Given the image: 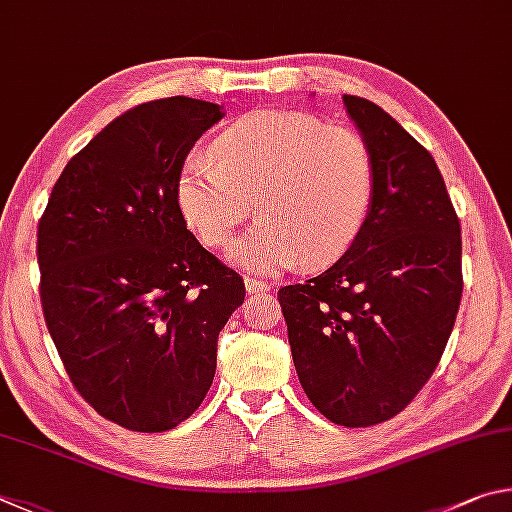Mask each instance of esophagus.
Masks as SVG:
<instances>
[{"label": "esophagus", "mask_w": 512, "mask_h": 512, "mask_svg": "<svg viewBox=\"0 0 512 512\" xmlns=\"http://www.w3.org/2000/svg\"><path fill=\"white\" fill-rule=\"evenodd\" d=\"M245 288L249 294H265L270 292V283L256 279V276H245Z\"/></svg>", "instance_id": "obj_1"}]
</instances>
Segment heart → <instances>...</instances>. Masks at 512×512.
Here are the masks:
<instances>
[{
    "mask_svg": "<svg viewBox=\"0 0 512 512\" xmlns=\"http://www.w3.org/2000/svg\"><path fill=\"white\" fill-rule=\"evenodd\" d=\"M211 157H188L175 179V202L204 247L222 249L249 218L233 261L258 274L326 265L344 254L369 220L375 159L360 132L326 125L315 114L263 110L215 137Z\"/></svg>",
    "mask_w": 512,
    "mask_h": 512,
    "instance_id": "obj_1",
    "label": "heart"
}]
</instances>
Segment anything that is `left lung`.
I'll return each mask as SVG.
<instances>
[{
    "label": "left lung",
    "instance_id": "left-lung-1",
    "mask_svg": "<svg viewBox=\"0 0 512 512\" xmlns=\"http://www.w3.org/2000/svg\"><path fill=\"white\" fill-rule=\"evenodd\" d=\"M344 105L375 159L369 220L279 303L312 405L369 427L400 414L441 362L461 306V224L429 150L366 98L344 94Z\"/></svg>",
    "mask_w": 512,
    "mask_h": 512
}]
</instances>
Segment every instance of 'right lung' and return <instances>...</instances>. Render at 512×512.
Instances as JSON below:
<instances>
[{"label": "right lung", "instance_id": "1", "mask_svg": "<svg viewBox=\"0 0 512 512\" xmlns=\"http://www.w3.org/2000/svg\"><path fill=\"white\" fill-rule=\"evenodd\" d=\"M220 119L188 96L123 112L67 161L38 222L60 360L85 402L132 432H166L202 405L220 330L245 301L175 202L179 166Z\"/></svg>", "mask_w": 512, "mask_h": 512}]
</instances>
